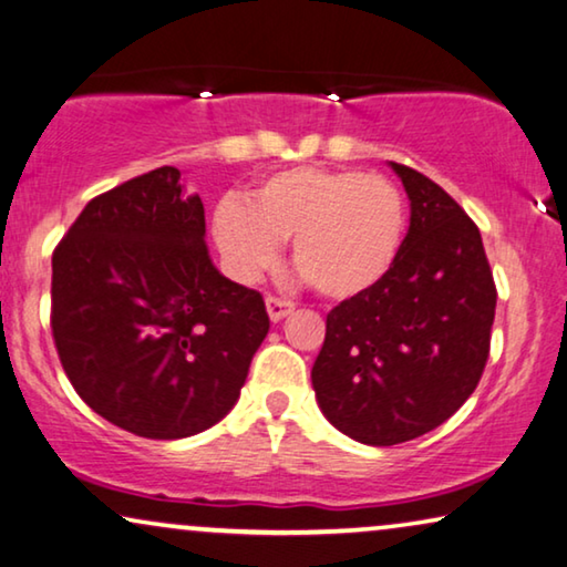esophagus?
<instances>
[{"mask_svg":"<svg viewBox=\"0 0 567 567\" xmlns=\"http://www.w3.org/2000/svg\"><path fill=\"white\" fill-rule=\"evenodd\" d=\"M292 310H295V306L290 300L272 298V295L267 298V312H269V320H272V323H280V320L290 316Z\"/></svg>","mask_w":567,"mask_h":567,"instance_id":"1","label":"esophagus"}]
</instances>
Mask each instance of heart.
I'll list each match as a JSON object with an SVG mask.
<instances>
[{
  "instance_id": "1",
  "label": "heart",
  "mask_w": 567,
  "mask_h": 567,
  "mask_svg": "<svg viewBox=\"0 0 567 567\" xmlns=\"http://www.w3.org/2000/svg\"><path fill=\"white\" fill-rule=\"evenodd\" d=\"M408 210L390 177L302 165L275 173L249 203L224 198L210 234L234 280L255 282L290 239L295 267L326 298L371 290L400 257Z\"/></svg>"
}]
</instances>
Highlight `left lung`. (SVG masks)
Masks as SVG:
<instances>
[{
    "instance_id": "left-lung-1",
    "label": "left lung",
    "mask_w": 567,
    "mask_h": 567,
    "mask_svg": "<svg viewBox=\"0 0 567 567\" xmlns=\"http://www.w3.org/2000/svg\"><path fill=\"white\" fill-rule=\"evenodd\" d=\"M390 167L410 198L400 257L382 282L328 312L310 371L326 420L364 445L425 435L468 400L496 310L476 224L430 177Z\"/></svg>"
}]
</instances>
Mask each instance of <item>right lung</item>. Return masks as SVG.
Listing matches in <instances>:
<instances>
[{
	"mask_svg": "<svg viewBox=\"0 0 567 567\" xmlns=\"http://www.w3.org/2000/svg\"><path fill=\"white\" fill-rule=\"evenodd\" d=\"M50 326L96 415L177 441L229 415L269 318L257 290L218 272L203 203L165 165L81 210L53 255Z\"/></svg>",
	"mask_w": 567,
	"mask_h": 567,
	"instance_id": "obj_1",
	"label": "right lung"
}]
</instances>
